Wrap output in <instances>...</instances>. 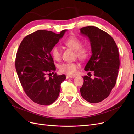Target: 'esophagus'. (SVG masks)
I'll use <instances>...</instances> for the list:
<instances>
[{
    "mask_svg": "<svg viewBox=\"0 0 134 134\" xmlns=\"http://www.w3.org/2000/svg\"><path fill=\"white\" fill-rule=\"evenodd\" d=\"M75 76H71V75H66V79H69V78H75Z\"/></svg>",
    "mask_w": 134,
    "mask_h": 134,
    "instance_id": "1",
    "label": "esophagus"
}]
</instances>
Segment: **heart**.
Listing matches in <instances>:
<instances>
[{
    "instance_id": "b5f03b06",
    "label": "heart",
    "mask_w": 134,
    "mask_h": 134,
    "mask_svg": "<svg viewBox=\"0 0 134 134\" xmlns=\"http://www.w3.org/2000/svg\"><path fill=\"white\" fill-rule=\"evenodd\" d=\"M64 44L75 51V55L78 58L81 60H85L90 55L89 49L86 47H81V42L76 37L71 36L67 38L65 40ZM51 54L53 58L56 60H59L61 58V51L58 46H55L52 48ZM78 68V65L76 63H65L60 66L59 69L61 73L73 75L76 73Z\"/></svg>"
}]
</instances>
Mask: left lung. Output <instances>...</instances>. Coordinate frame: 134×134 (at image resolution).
<instances>
[{"instance_id": "1", "label": "left lung", "mask_w": 134, "mask_h": 134, "mask_svg": "<svg viewBox=\"0 0 134 134\" xmlns=\"http://www.w3.org/2000/svg\"><path fill=\"white\" fill-rule=\"evenodd\" d=\"M80 31L88 37L92 53L84 69L92 71L94 76L93 79L83 77L81 95L89 103H99L109 96L116 83L119 67L118 49L113 38L99 28L88 26Z\"/></svg>"}]
</instances>
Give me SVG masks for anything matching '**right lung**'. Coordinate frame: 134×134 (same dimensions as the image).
<instances>
[{
	"label": "right lung",
	"mask_w": 134,
	"mask_h": 134,
	"mask_svg": "<svg viewBox=\"0 0 134 134\" xmlns=\"http://www.w3.org/2000/svg\"><path fill=\"white\" fill-rule=\"evenodd\" d=\"M67 30L57 34L47 30H37L28 35L21 42L15 61L16 71L24 92L34 102L49 105L59 97L64 74L46 75L56 70L51 52Z\"/></svg>",
	"instance_id": "1"
}]
</instances>
